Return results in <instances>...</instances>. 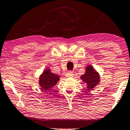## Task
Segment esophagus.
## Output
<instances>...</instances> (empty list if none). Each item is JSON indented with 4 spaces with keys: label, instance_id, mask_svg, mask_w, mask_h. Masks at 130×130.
Segmentation results:
<instances>
[{
    "label": "esophagus",
    "instance_id": "obj_1",
    "mask_svg": "<svg viewBox=\"0 0 130 130\" xmlns=\"http://www.w3.org/2000/svg\"><path fill=\"white\" fill-rule=\"evenodd\" d=\"M73 75V72H71V71H69V72H68L66 74V76L67 77H72Z\"/></svg>",
    "mask_w": 130,
    "mask_h": 130
}]
</instances>
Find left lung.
Wrapping results in <instances>:
<instances>
[{
	"instance_id": "8db88e82",
	"label": "left lung",
	"mask_w": 130,
	"mask_h": 130,
	"mask_svg": "<svg viewBox=\"0 0 130 130\" xmlns=\"http://www.w3.org/2000/svg\"><path fill=\"white\" fill-rule=\"evenodd\" d=\"M80 79L87 84V88L89 90H92L99 84L100 81L99 74L91 65L88 66L86 68V72L80 76Z\"/></svg>"
}]
</instances>
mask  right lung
Returning <instances> with one entry per match:
<instances>
[{"mask_svg": "<svg viewBox=\"0 0 130 130\" xmlns=\"http://www.w3.org/2000/svg\"><path fill=\"white\" fill-rule=\"evenodd\" d=\"M60 80V76L51 72L50 69H47L43 72L40 76L39 85L42 90H50L56 85Z\"/></svg>", "mask_w": 130, "mask_h": 130, "instance_id": "obj_1", "label": "right lung"}]
</instances>
